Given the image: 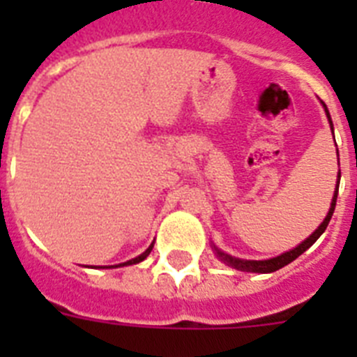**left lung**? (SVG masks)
I'll use <instances>...</instances> for the list:
<instances>
[{"label":"left lung","mask_w":357,"mask_h":357,"mask_svg":"<svg viewBox=\"0 0 357 357\" xmlns=\"http://www.w3.org/2000/svg\"><path fill=\"white\" fill-rule=\"evenodd\" d=\"M326 107V105H324ZM326 112H327V118H329V125L331 128H333V121H331V116H329V110H327L326 107ZM338 188H340V175H338V184H336V191H334V197H333V202H331V209L329 213H327L326 220L321 222V225L318 227L317 230H314L313 234L309 236L305 241H302L301 245L296 248H293V250L286 252V254L279 255V257H273V259H268V261H243V259H236V257H232V255H227L223 254V252L216 250L218 257L223 261V263H227L229 266L236 268V270H241V272H254V273H272L275 272V270H279V268L286 266V264H289L291 261H295L298 255L304 254L305 250H307L311 245H313L314 241H317L318 238H320L321 234H324V230L327 229V225H329L331 218H333V213H334V207H336V198H338Z\"/></svg>","instance_id":"left-lung-1"}]
</instances>
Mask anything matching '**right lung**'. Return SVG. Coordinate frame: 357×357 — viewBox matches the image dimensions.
<instances>
[{"label": "right lung", "instance_id": "add662e5", "mask_svg": "<svg viewBox=\"0 0 357 357\" xmlns=\"http://www.w3.org/2000/svg\"><path fill=\"white\" fill-rule=\"evenodd\" d=\"M151 248H153V245H150V247H148L146 250H144L143 254L139 255V257H135V259H130V261H127V263L119 264V266H127V264H135V263H141V261H143V259H146V257H148V254H150V252H151Z\"/></svg>", "mask_w": 357, "mask_h": 357}]
</instances>
